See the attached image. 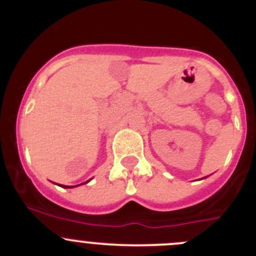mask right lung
<instances>
[{"label": "right lung", "mask_w": 256, "mask_h": 256, "mask_svg": "<svg viewBox=\"0 0 256 256\" xmlns=\"http://www.w3.org/2000/svg\"><path fill=\"white\" fill-rule=\"evenodd\" d=\"M88 182H89V180H88ZM88 182H85V183H88ZM59 186H60V187H63V188H73L72 186H63V184H59ZM78 186H80V184H78ZM74 187H76V186H74Z\"/></svg>", "instance_id": "obj_1"}]
</instances>
